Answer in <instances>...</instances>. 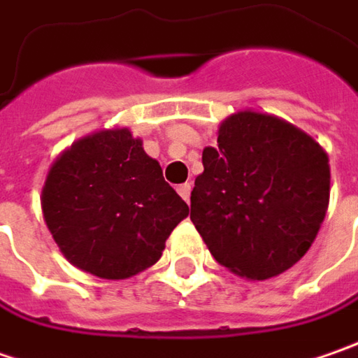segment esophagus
Listing matches in <instances>:
<instances>
[{"mask_svg": "<svg viewBox=\"0 0 358 358\" xmlns=\"http://www.w3.org/2000/svg\"><path fill=\"white\" fill-rule=\"evenodd\" d=\"M190 190H192V184L190 182H186V184H180L178 186V194L186 200V202H190Z\"/></svg>", "mask_w": 358, "mask_h": 358, "instance_id": "esophagus-1", "label": "esophagus"}]
</instances>
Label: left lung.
Masks as SVG:
<instances>
[{
  "instance_id": "obj_1",
  "label": "left lung",
  "mask_w": 358,
  "mask_h": 358,
  "mask_svg": "<svg viewBox=\"0 0 358 358\" xmlns=\"http://www.w3.org/2000/svg\"><path fill=\"white\" fill-rule=\"evenodd\" d=\"M190 220L230 272L266 280L306 255L331 194L329 156L287 120L244 110L202 152Z\"/></svg>"
}]
</instances>
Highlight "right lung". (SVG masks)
<instances>
[{"mask_svg": "<svg viewBox=\"0 0 358 358\" xmlns=\"http://www.w3.org/2000/svg\"><path fill=\"white\" fill-rule=\"evenodd\" d=\"M41 210L62 255L108 280L156 264L190 212L128 128L73 142L48 172Z\"/></svg>", "mask_w": 358, "mask_h": 358, "instance_id": "right-lung-1", "label": "right lung"}]
</instances>
